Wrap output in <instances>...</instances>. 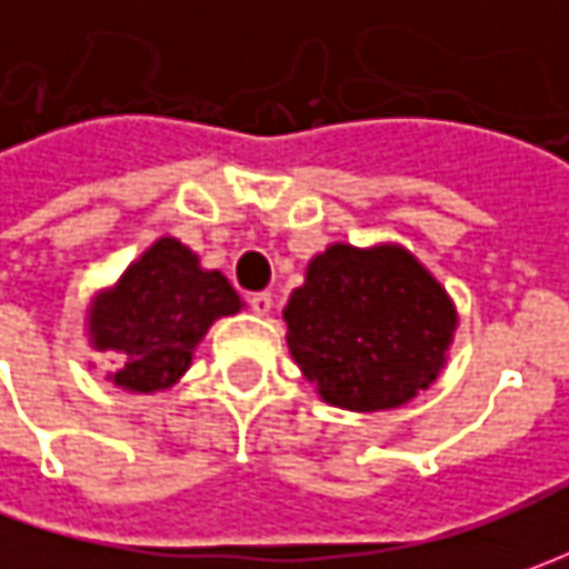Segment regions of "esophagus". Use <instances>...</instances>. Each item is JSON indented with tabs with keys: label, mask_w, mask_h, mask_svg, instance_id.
Wrapping results in <instances>:
<instances>
[{
	"label": "esophagus",
	"mask_w": 569,
	"mask_h": 569,
	"mask_svg": "<svg viewBox=\"0 0 569 569\" xmlns=\"http://www.w3.org/2000/svg\"><path fill=\"white\" fill-rule=\"evenodd\" d=\"M247 303H250V310L256 317H269V310H272V295L259 291V295L247 297Z\"/></svg>",
	"instance_id": "esophagus-1"
}]
</instances>
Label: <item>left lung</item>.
Returning a JSON list of instances; mask_svg holds the SVG:
<instances>
[{
  "instance_id": "8db88e82",
  "label": "left lung",
  "mask_w": 569,
  "mask_h": 569,
  "mask_svg": "<svg viewBox=\"0 0 569 569\" xmlns=\"http://www.w3.org/2000/svg\"><path fill=\"white\" fill-rule=\"evenodd\" d=\"M284 322L291 358L326 402L382 411L437 380L456 310L437 278L402 247L336 243L307 266Z\"/></svg>"
}]
</instances>
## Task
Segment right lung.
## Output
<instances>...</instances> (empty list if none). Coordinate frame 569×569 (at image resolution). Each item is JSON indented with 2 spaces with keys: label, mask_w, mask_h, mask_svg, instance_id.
Wrapping results in <instances>:
<instances>
[{
  "label": "right lung",
  "mask_w": 569,
  "mask_h": 569,
  "mask_svg": "<svg viewBox=\"0 0 569 569\" xmlns=\"http://www.w3.org/2000/svg\"><path fill=\"white\" fill-rule=\"evenodd\" d=\"M237 310L240 297L228 278L199 269L196 252L164 237L94 300L88 336L98 351L122 355V367L110 373L117 386L158 392L187 373L208 326Z\"/></svg>",
  "instance_id": "right-lung-1"
}]
</instances>
